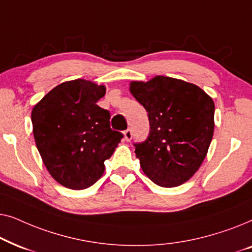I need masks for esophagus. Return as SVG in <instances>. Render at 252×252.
Wrapping results in <instances>:
<instances>
[{
    "mask_svg": "<svg viewBox=\"0 0 252 252\" xmlns=\"http://www.w3.org/2000/svg\"><path fill=\"white\" fill-rule=\"evenodd\" d=\"M124 135H125V140L126 141H130L133 137V133H132V129H126L125 132H124Z\"/></svg>",
    "mask_w": 252,
    "mask_h": 252,
    "instance_id": "obj_1",
    "label": "esophagus"
}]
</instances>
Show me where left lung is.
<instances>
[{"label": "left lung", "instance_id": "8db88e82", "mask_svg": "<svg viewBox=\"0 0 252 252\" xmlns=\"http://www.w3.org/2000/svg\"><path fill=\"white\" fill-rule=\"evenodd\" d=\"M130 93L148 112L147 140L134 143L142 171L160 187L188 181L204 160L215 129V103L196 85L158 75L133 81Z\"/></svg>", "mask_w": 252, "mask_h": 252}]
</instances>
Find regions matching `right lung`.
<instances>
[{"instance_id": "add662e5", "label": "right lung", "mask_w": 252, "mask_h": 252, "mask_svg": "<svg viewBox=\"0 0 252 252\" xmlns=\"http://www.w3.org/2000/svg\"><path fill=\"white\" fill-rule=\"evenodd\" d=\"M104 95V86L77 79L56 86L33 108L37 150L64 187L80 190L94 185L124 137L110 127L108 110L96 104Z\"/></svg>"}]
</instances>
